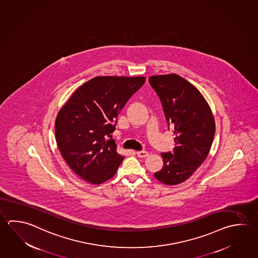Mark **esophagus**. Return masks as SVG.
Instances as JSON below:
<instances>
[{
  "mask_svg": "<svg viewBox=\"0 0 258 258\" xmlns=\"http://www.w3.org/2000/svg\"><path fill=\"white\" fill-rule=\"evenodd\" d=\"M136 155H137L138 157H140V158H146V157L149 155V153L146 152V151H137Z\"/></svg>",
  "mask_w": 258,
  "mask_h": 258,
  "instance_id": "34e87169",
  "label": "esophagus"
}]
</instances>
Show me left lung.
I'll return each mask as SVG.
<instances>
[{
    "instance_id": "8db88e82",
    "label": "left lung",
    "mask_w": 258,
    "mask_h": 258,
    "mask_svg": "<svg viewBox=\"0 0 258 258\" xmlns=\"http://www.w3.org/2000/svg\"><path fill=\"white\" fill-rule=\"evenodd\" d=\"M149 83L159 96L174 141L173 154H161L164 165L155 177L167 185L179 184L197 171L209 154L216 132L214 115L201 93L183 77L154 75Z\"/></svg>"
}]
</instances>
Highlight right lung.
Masks as SVG:
<instances>
[{
  "instance_id": "add662e5",
  "label": "right lung",
  "mask_w": 258,
  "mask_h": 258,
  "mask_svg": "<svg viewBox=\"0 0 258 258\" xmlns=\"http://www.w3.org/2000/svg\"><path fill=\"white\" fill-rule=\"evenodd\" d=\"M146 77L98 76L80 86L55 120L57 146L70 168L81 178L100 184L112 178L124 156L108 137L127 101Z\"/></svg>"
}]
</instances>
